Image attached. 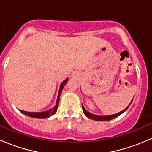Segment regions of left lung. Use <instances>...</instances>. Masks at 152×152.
Masks as SVG:
<instances>
[{"instance_id": "obj_1", "label": "left lung", "mask_w": 152, "mask_h": 152, "mask_svg": "<svg viewBox=\"0 0 152 152\" xmlns=\"http://www.w3.org/2000/svg\"><path fill=\"white\" fill-rule=\"evenodd\" d=\"M133 100V99H132ZM132 102V101L131 102H130V104H129L128 107H126V108L125 109V110H122L121 112H120V113H117V114H115V115H107V116H99V115H93L92 114V113H89L88 111H87V110H85V107H83V105H82V110H83V112L84 113H85V115L86 116H87V118H89L90 119H93V120H95V121H110V120H112V119L118 117V116H119L120 115H121L122 113H124V112L126 111V110L128 109V107H129L130 104H131V103Z\"/></svg>"}]
</instances>
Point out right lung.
I'll list each match as a JSON object with an SVG mask.
<instances>
[{"instance_id":"1","label":"right lung","mask_w":152,"mask_h":152,"mask_svg":"<svg viewBox=\"0 0 152 152\" xmlns=\"http://www.w3.org/2000/svg\"><path fill=\"white\" fill-rule=\"evenodd\" d=\"M67 80H68L67 79H65V80L61 84L60 88H59V94H58L57 101H56V106H55L53 109H50V110H48L46 112H42V113H31V112H26V111H23V110H20V111L22 113H23L24 115H26L29 116V117H31V118H49L50 116H51L52 115H53L56 112L58 104H59V97H60L61 93H62V89H63L64 86H65V84H66Z\"/></svg>"}]
</instances>
